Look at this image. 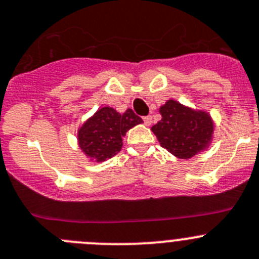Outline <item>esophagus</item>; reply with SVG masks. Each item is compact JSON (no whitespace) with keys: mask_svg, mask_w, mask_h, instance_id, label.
I'll return each instance as SVG.
<instances>
[{"mask_svg":"<svg viewBox=\"0 0 259 259\" xmlns=\"http://www.w3.org/2000/svg\"><path fill=\"white\" fill-rule=\"evenodd\" d=\"M143 121H144V124L147 125V126H149V125L152 124V116H144Z\"/></svg>","mask_w":259,"mask_h":259,"instance_id":"1","label":"esophagus"}]
</instances>
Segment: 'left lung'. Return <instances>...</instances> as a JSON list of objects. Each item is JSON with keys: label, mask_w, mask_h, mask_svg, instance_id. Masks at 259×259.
<instances>
[{"label": "left lung", "mask_w": 259, "mask_h": 259, "mask_svg": "<svg viewBox=\"0 0 259 259\" xmlns=\"http://www.w3.org/2000/svg\"><path fill=\"white\" fill-rule=\"evenodd\" d=\"M162 118L152 126L159 144L179 158H192L211 142L213 124L206 112L194 111L176 101L159 108Z\"/></svg>", "instance_id": "1"}]
</instances>
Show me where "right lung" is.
I'll use <instances>...</instances> for the list:
<instances>
[{
  "label": "right lung",
  "mask_w": 259,
  "mask_h": 259,
  "mask_svg": "<svg viewBox=\"0 0 259 259\" xmlns=\"http://www.w3.org/2000/svg\"><path fill=\"white\" fill-rule=\"evenodd\" d=\"M139 116L133 110H126L122 115L111 107H102L94 113L78 134L80 149L97 161H106L120 152L122 137L129 129L142 124Z\"/></svg>",
  "instance_id": "1"
}]
</instances>
